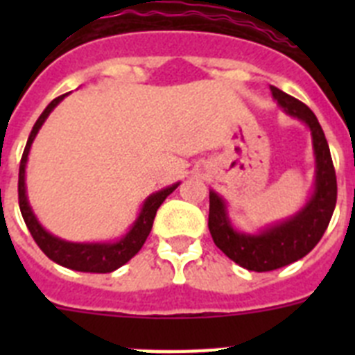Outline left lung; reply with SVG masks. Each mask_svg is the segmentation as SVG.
I'll list each match as a JSON object with an SVG mask.
<instances>
[{
	"instance_id": "left-lung-1",
	"label": "left lung",
	"mask_w": 355,
	"mask_h": 355,
	"mask_svg": "<svg viewBox=\"0 0 355 355\" xmlns=\"http://www.w3.org/2000/svg\"><path fill=\"white\" fill-rule=\"evenodd\" d=\"M270 92L284 114L299 119L311 131L315 183L306 202L293 215L263 225L254 233L240 231L229 216L224 197L209 190L208 227L215 245L236 265L252 272L275 270L311 252L331 222L338 196L331 150L316 115L277 87H270Z\"/></svg>"
}]
</instances>
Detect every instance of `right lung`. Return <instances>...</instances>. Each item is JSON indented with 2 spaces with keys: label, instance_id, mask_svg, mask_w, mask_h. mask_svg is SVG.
Wrapping results in <instances>:
<instances>
[{
  "label": "right lung",
  "instance_id": "right-lung-1",
  "mask_svg": "<svg viewBox=\"0 0 355 355\" xmlns=\"http://www.w3.org/2000/svg\"><path fill=\"white\" fill-rule=\"evenodd\" d=\"M64 96L56 97L46 106L40 117L37 119L35 126L31 130L30 137H28L26 147H24L23 158H21V165H19V208H21V215L24 218L28 231L31 233L33 240L37 241V245L42 249V252L53 259L58 265L71 268L76 272H92V274H108L122 265H126L135 254L142 249L146 243L147 236H149L150 229H153V222L158 208L162 202L174 192L175 188L180 187V183H174L171 187H165L158 192L150 193L146 200L142 202L139 215L135 218L133 224L130 225L126 233L122 234L117 240L110 241H69L60 236H55L49 233L48 229L44 227L37 218L35 211L31 208L30 200H28L26 192V165H28V155H30L31 144L35 140L37 133L49 117L53 110L64 101Z\"/></svg>",
  "mask_w": 355,
  "mask_h": 355
}]
</instances>
